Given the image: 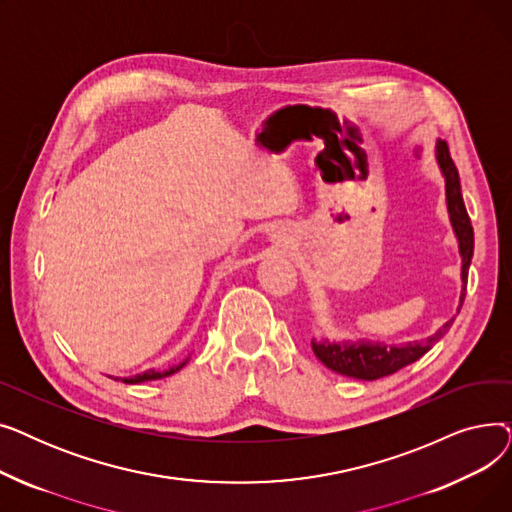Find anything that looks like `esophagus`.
I'll return each mask as SVG.
<instances>
[{"label":"esophagus","instance_id":"obj_1","mask_svg":"<svg viewBox=\"0 0 512 512\" xmlns=\"http://www.w3.org/2000/svg\"><path fill=\"white\" fill-rule=\"evenodd\" d=\"M270 240L274 242V247H278V249H288L290 247V242H292V238H290V232L286 230V228H276V230H272V234H270Z\"/></svg>","mask_w":512,"mask_h":512}]
</instances>
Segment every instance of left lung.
Masks as SVG:
<instances>
[{
    "label": "left lung",
    "mask_w": 512,
    "mask_h": 512,
    "mask_svg": "<svg viewBox=\"0 0 512 512\" xmlns=\"http://www.w3.org/2000/svg\"><path fill=\"white\" fill-rule=\"evenodd\" d=\"M436 164L440 168V174L444 178V191H446V209H448V220L452 226V232L459 242V255H461V297L459 307H456V315H459L463 301H465V290H467V276H469V265L473 259V226L465 209V201L461 195V180L459 172H456L454 161L450 159L448 147L444 141H436ZM452 315L446 324H442L432 336L421 338V340H409L402 344H384L367 338L359 340H311V348L315 357L324 363L328 369L348 375V378L355 380H380L386 375L402 369L409 363H415L419 357H423L429 348H432L452 326L454 317Z\"/></svg>",
    "instance_id": "8db88e82"
}]
</instances>
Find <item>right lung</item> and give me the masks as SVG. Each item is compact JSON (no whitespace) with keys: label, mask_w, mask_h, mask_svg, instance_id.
<instances>
[{"label":"right lung","mask_w":512,"mask_h":512,"mask_svg":"<svg viewBox=\"0 0 512 512\" xmlns=\"http://www.w3.org/2000/svg\"><path fill=\"white\" fill-rule=\"evenodd\" d=\"M188 359H191V357H186L182 363H178V365H172V367H168V369H161V371H157V369H147V371H143V373L130 375V378H114V375H107V378H114L116 382H124V384H141V382L161 380V378H168V375H172V373L180 371V369H182V367L188 363Z\"/></svg>","instance_id":"obj_1"}]
</instances>
